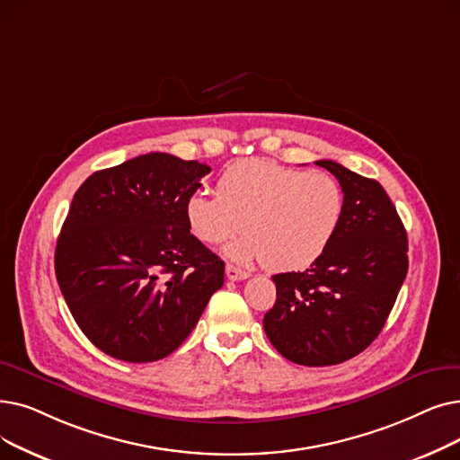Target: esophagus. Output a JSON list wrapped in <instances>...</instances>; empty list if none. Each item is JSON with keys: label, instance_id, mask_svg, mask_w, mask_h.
Instances as JSON below:
<instances>
[{"label": "esophagus", "instance_id": "esophagus-1", "mask_svg": "<svg viewBox=\"0 0 460 460\" xmlns=\"http://www.w3.org/2000/svg\"><path fill=\"white\" fill-rule=\"evenodd\" d=\"M226 276H227L229 279H246V278H250V272L241 270V269L234 267V265H227V267H226Z\"/></svg>", "mask_w": 460, "mask_h": 460}]
</instances>
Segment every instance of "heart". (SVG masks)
<instances>
[{"instance_id": "b5f03b06", "label": "heart", "mask_w": 460, "mask_h": 460, "mask_svg": "<svg viewBox=\"0 0 460 460\" xmlns=\"http://www.w3.org/2000/svg\"><path fill=\"white\" fill-rule=\"evenodd\" d=\"M344 217V191L334 176L298 171L270 159H243L222 171L216 197L193 191L184 203L188 231L203 244H222L238 263L263 261L276 272L303 270L331 246Z\"/></svg>"}]
</instances>
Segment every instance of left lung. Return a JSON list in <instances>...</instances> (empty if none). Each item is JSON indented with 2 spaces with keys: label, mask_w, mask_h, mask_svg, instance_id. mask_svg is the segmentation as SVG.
I'll return each instance as SVG.
<instances>
[{
  "label": "left lung",
  "mask_w": 460,
  "mask_h": 460,
  "mask_svg": "<svg viewBox=\"0 0 460 460\" xmlns=\"http://www.w3.org/2000/svg\"><path fill=\"white\" fill-rule=\"evenodd\" d=\"M344 191L331 246L303 272L274 274L263 327L291 363L329 367L367 349L384 329L408 272V236L382 184L322 159Z\"/></svg>",
  "instance_id": "obj_1"
}]
</instances>
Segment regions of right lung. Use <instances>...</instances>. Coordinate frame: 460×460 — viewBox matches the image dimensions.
Instances as JSON below:
<instances>
[{
    "mask_svg": "<svg viewBox=\"0 0 460 460\" xmlns=\"http://www.w3.org/2000/svg\"><path fill=\"white\" fill-rule=\"evenodd\" d=\"M210 171L152 152L76 190L54 269L76 325L103 353L128 363L167 357L224 286L226 263L184 219L188 195Z\"/></svg>",
    "mask_w": 460,
    "mask_h": 460,
    "instance_id": "obj_1",
    "label": "right lung"
}]
</instances>
